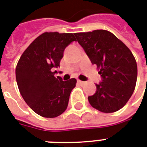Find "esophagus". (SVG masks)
I'll list each match as a JSON object with an SVG mask.
<instances>
[{"label":"esophagus","mask_w":147,"mask_h":147,"mask_svg":"<svg viewBox=\"0 0 147 147\" xmlns=\"http://www.w3.org/2000/svg\"><path fill=\"white\" fill-rule=\"evenodd\" d=\"M78 85H80V86H83L84 84H86V82H82V81H80V80H78Z\"/></svg>","instance_id":"34e87169"}]
</instances>
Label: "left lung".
Returning a JSON list of instances; mask_svg holds the SVG:
<instances>
[{"mask_svg":"<svg viewBox=\"0 0 147 147\" xmlns=\"http://www.w3.org/2000/svg\"><path fill=\"white\" fill-rule=\"evenodd\" d=\"M92 65L100 68L102 81L96 92L88 96L89 103L97 110L110 113L119 110L135 89L137 65L131 51L113 34L106 30L76 33Z\"/></svg>","mask_w":147,"mask_h":147,"instance_id":"obj_1","label":"left lung"}]
</instances>
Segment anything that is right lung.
Wrapping results in <instances>:
<instances>
[{"label": "right lung", "mask_w": 147, "mask_h": 147, "mask_svg": "<svg viewBox=\"0 0 147 147\" xmlns=\"http://www.w3.org/2000/svg\"><path fill=\"white\" fill-rule=\"evenodd\" d=\"M75 34L45 32L37 38L22 54L17 65L19 91L30 108L45 118H55L65 111L76 78L63 81L55 77L64 51L76 41Z\"/></svg>", "instance_id": "add662e5"}]
</instances>
